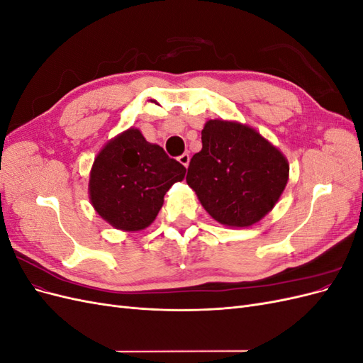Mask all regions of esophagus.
<instances>
[{
  "label": "esophagus",
  "instance_id": "1",
  "mask_svg": "<svg viewBox=\"0 0 363 363\" xmlns=\"http://www.w3.org/2000/svg\"><path fill=\"white\" fill-rule=\"evenodd\" d=\"M189 160H191V157H189V155H186V152H184V155H182L180 157H179V162L183 164V167L184 168H188V164H189Z\"/></svg>",
  "mask_w": 363,
  "mask_h": 363
}]
</instances>
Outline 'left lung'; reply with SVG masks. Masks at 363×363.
<instances>
[{
  "instance_id": "1",
  "label": "left lung",
  "mask_w": 363,
  "mask_h": 363,
  "mask_svg": "<svg viewBox=\"0 0 363 363\" xmlns=\"http://www.w3.org/2000/svg\"><path fill=\"white\" fill-rule=\"evenodd\" d=\"M201 142L186 175L201 206L224 225L260 221L288 183V160L256 130L223 119L207 121Z\"/></svg>"
}]
</instances>
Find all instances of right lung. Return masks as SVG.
Instances as JSON below:
<instances>
[{"instance_id": "1", "label": "right lung", "mask_w": 363, "mask_h": 363, "mask_svg": "<svg viewBox=\"0 0 363 363\" xmlns=\"http://www.w3.org/2000/svg\"><path fill=\"white\" fill-rule=\"evenodd\" d=\"M186 168L136 128L119 135L100 151L91 171V203L119 230L138 232L155 221L163 196Z\"/></svg>"}]
</instances>
